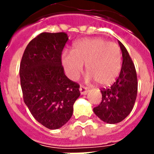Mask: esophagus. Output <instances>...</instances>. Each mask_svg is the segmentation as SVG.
<instances>
[{"label": "esophagus", "mask_w": 154, "mask_h": 154, "mask_svg": "<svg viewBox=\"0 0 154 154\" xmlns=\"http://www.w3.org/2000/svg\"><path fill=\"white\" fill-rule=\"evenodd\" d=\"M79 90L80 92H81V94H82V95H85V94H86L87 93H88V89H87L85 86H83V85H81V86H80Z\"/></svg>", "instance_id": "34e87169"}]
</instances>
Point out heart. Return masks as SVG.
I'll use <instances>...</instances> for the list:
<instances>
[{
    "label": "heart",
    "instance_id": "obj_1",
    "mask_svg": "<svg viewBox=\"0 0 154 154\" xmlns=\"http://www.w3.org/2000/svg\"><path fill=\"white\" fill-rule=\"evenodd\" d=\"M61 63L71 80L79 77L85 65L88 81L94 79L100 85L108 86L119 75L122 53L116 43L101 38H87L75 42L71 53H63Z\"/></svg>",
    "mask_w": 154,
    "mask_h": 154
}]
</instances>
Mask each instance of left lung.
Listing matches in <instances>:
<instances>
[{"label":"left lung","mask_w":154,"mask_h":154,"mask_svg":"<svg viewBox=\"0 0 154 154\" xmlns=\"http://www.w3.org/2000/svg\"><path fill=\"white\" fill-rule=\"evenodd\" d=\"M122 66L119 77L112 86L101 90L102 101L94 108V113L103 122L117 124L125 118L134 108L137 94V77L129 53L121 42Z\"/></svg>","instance_id":"obj_1"}]
</instances>
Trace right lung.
Segmentation results:
<instances>
[{"instance_id":"1","label":"right lung","mask_w":154,"mask_h":154,"mask_svg":"<svg viewBox=\"0 0 154 154\" xmlns=\"http://www.w3.org/2000/svg\"><path fill=\"white\" fill-rule=\"evenodd\" d=\"M69 37L65 32H42L28 44L20 65L23 99L35 119L57 129L71 118L80 85L69 80L61 65Z\"/></svg>"}]
</instances>
